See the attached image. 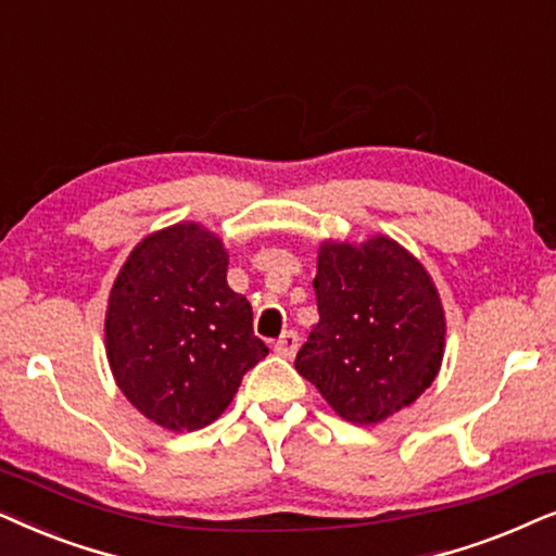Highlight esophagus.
<instances>
[{
    "label": "esophagus",
    "mask_w": 556,
    "mask_h": 556,
    "mask_svg": "<svg viewBox=\"0 0 556 556\" xmlns=\"http://www.w3.org/2000/svg\"><path fill=\"white\" fill-rule=\"evenodd\" d=\"M298 348H300V336L294 330H287L285 336L274 343V353L282 355V358H292V355L298 353Z\"/></svg>",
    "instance_id": "obj_1"
}]
</instances>
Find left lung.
<instances>
[{
	"label": "left lung",
	"mask_w": 556,
	"mask_h": 556,
	"mask_svg": "<svg viewBox=\"0 0 556 556\" xmlns=\"http://www.w3.org/2000/svg\"><path fill=\"white\" fill-rule=\"evenodd\" d=\"M320 320L294 368L332 412L358 427L379 425L417 402L445 355V309L417 256L389 236L317 249Z\"/></svg>",
	"instance_id": "left-lung-1"
}]
</instances>
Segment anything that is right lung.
Here are the masks:
<instances>
[{"instance_id": "1", "label": "right lung", "mask_w": 556, "mask_h": 556, "mask_svg": "<svg viewBox=\"0 0 556 556\" xmlns=\"http://www.w3.org/2000/svg\"><path fill=\"white\" fill-rule=\"evenodd\" d=\"M226 271L224 241L182 220L144 236L111 287L103 320L111 374L131 406L169 432L216 421L243 374L269 353Z\"/></svg>"}]
</instances>
